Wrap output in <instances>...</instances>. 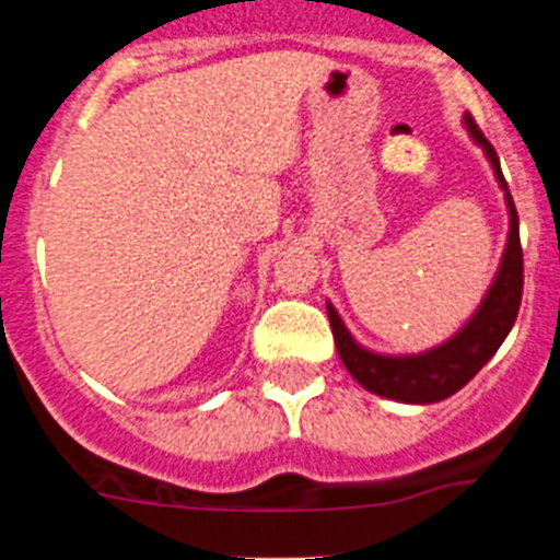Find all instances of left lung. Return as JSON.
<instances>
[{
    "mask_svg": "<svg viewBox=\"0 0 560 560\" xmlns=\"http://www.w3.org/2000/svg\"><path fill=\"white\" fill-rule=\"evenodd\" d=\"M463 126L491 162L493 176L504 190V205H508V219H511L499 271L471 319L438 348L412 355H387L361 348L359 341L350 336V330L345 328L334 305L328 303V319L330 328H334L341 364L348 368V373L359 381L361 387L381 395V398L400 400V404H434V400H443L463 389L497 353L504 336L511 334L518 316V305H522L524 260L522 244H518L516 205H513L508 182H504L502 167H499L497 151H493L491 142L485 140V133L471 120V114H465Z\"/></svg>",
    "mask_w": 560,
    "mask_h": 560,
    "instance_id": "8db88e82",
    "label": "left lung"
}]
</instances>
